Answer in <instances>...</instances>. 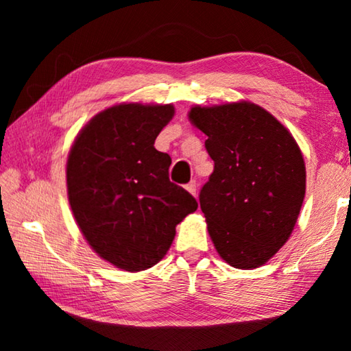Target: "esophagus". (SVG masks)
I'll return each mask as SVG.
<instances>
[{"instance_id": "34e87169", "label": "esophagus", "mask_w": 351, "mask_h": 351, "mask_svg": "<svg viewBox=\"0 0 351 351\" xmlns=\"http://www.w3.org/2000/svg\"><path fill=\"white\" fill-rule=\"evenodd\" d=\"M186 189L193 195V197H197V181H190L186 186Z\"/></svg>"}]
</instances>
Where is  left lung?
Listing matches in <instances>:
<instances>
[{
  "instance_id": "8db88e82",
  "label": "left lung",
  "mask_w": 351,
  "mask_h": 351,
  "mask_svg": "<svg viewBox=\"0 0 351 351\" xmlns=\"http://www.w3.org/2000/svg\"><path fill=\"white\" fill-rule=\"evenodd\" d=\"M213 171L199 192L210 239L239 269L258 268L293 232L305 198V162L274 116L247 102L195 106Z\"/></svg>"
}]
</instances>
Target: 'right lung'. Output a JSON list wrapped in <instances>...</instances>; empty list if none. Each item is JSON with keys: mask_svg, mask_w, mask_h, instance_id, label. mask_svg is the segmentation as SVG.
<instances>
[{"mask_svg": "<svg viewBox=\"0 0 351 351\" xmlns=\"http://www.w3.org/2000/svg\"><path fill=\"white\" fill-rule=\"evenodd\" d=\"M175 114L171 105H116L77 136L66 165L69 204L104 260L144 271L167 254L175 228L198 203L170 181L171 158L154 141Z\"/></svg>", "mask_w": 351, "mask_h": 351, "instance_id": "1", "label": "right lung"}]
</instances>
